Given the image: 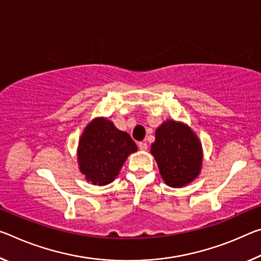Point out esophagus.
I'll return each mask as SVG.
<instances>
[{"label": "esophagus", "mask_w": 261, "mask_h": 261, "mask_svg": "<svg viewBox=\"0 0 261 261\" xmlns=\"http://www.w3.org/2000/svg\"><path fill=\"white\" fill-rule=\"evenodd\" d=\"M138 146H139V148L142 151H146L147 150V143L146 142H140L138 144Z\"/></svg>", "instance_id": "34e87169"}]
</instances>
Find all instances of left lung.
I'll list each match as a JSON object with an SVG mask.
<instances>
[{"label":"left lung","mask_w":261,"mask_h":261,"mask_svg":"<svg viewBox=\"0 0 261 261\" xmlns=\"http://www.w3.org/2000/svg\"><path fill=\"white\" fill-rule=\"evenodd\" d=\"M151 153L158 164L161 177L171 187L188 185L200 173L201 143L182 123L167 121L160 125L155 131Z\"/></svg>","instance_id":"left-lung-1"}]
</instances>
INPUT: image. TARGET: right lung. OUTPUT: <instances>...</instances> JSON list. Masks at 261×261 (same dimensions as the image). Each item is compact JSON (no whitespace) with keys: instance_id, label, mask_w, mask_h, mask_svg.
Instances as JSON below:
<instances>
[{"instance_id":"obj_1","label":"right lung","mask_w":261,"mask_h":261,"mask_svg":"<svg viewBox=\"0 0 261 261\" xmlns=\"http://www.w3.org/2000/svg\"><path fill=\"white\" fill-rule=\"evenodd\" d=\"M136 151L137 145L129 134L116 129L108 119L96 118L79 142L80 171L93 185H108L117 176L127 155Z\"/></svg>"}]
</instances>
